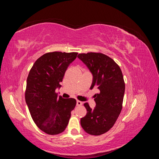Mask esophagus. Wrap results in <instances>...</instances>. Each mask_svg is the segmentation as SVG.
<instances>
[{"label": "esophagus", "instance_id": "esophagus-1", "mask_svg": "<svg viewBox=\"0 0 159 159\" xmlns=\"http://www.w3.org/2000/svg\"><path fill=\"white\" fill-rule=\"evenodd\" d=\"M76 104H77V105H78V106H80V105H81L83 103H82V102H80V101L78 100V101H77V102H76Z\"/></svg>", "mask_w": 159, "mask_h": 159}]
</instances>
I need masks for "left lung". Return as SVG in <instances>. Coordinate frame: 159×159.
I'll return each mask as SVG.
<instances>
[{"mask_svg":"<svg viewBox=\"0 0 159 159\" xmlns=\"http://www.w3.org/2000/svg\"><path fill=\"white\" fill-rule=\"evenodd\" d=\"M78 57L93 75L90 89L97 87L100 91L94 95V109L84 103L87 114L81 119V125L88 134L101 135L114 125L121 111L125 89L122 71L113 59L102 53L80 54Z\"/></svg>","mask_w":159,"mask_h":159,"instance_id":"1","label":"left lung"}]
</instances>
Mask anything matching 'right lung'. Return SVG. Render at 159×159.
<instances>
[{
    "label": "right lung",
    "mask_w": 159,
    "mask_h": 159,
    "mask_svg": "<svg viewBox=\"0 0 159 159\" xmlns=\"http://www.w3.org/2000/svg\"><path fill=\"white\" fill-rule=\"evenodd\" d=\"M77 55V52L46 53L35 61L27 78L26 103L38 127L48 134L64 131L76 105L75 99L62 98L56 89L61 88L60 83Z\"/></svg>",
    "instance_id": "add662e5"
}]
</instances>
